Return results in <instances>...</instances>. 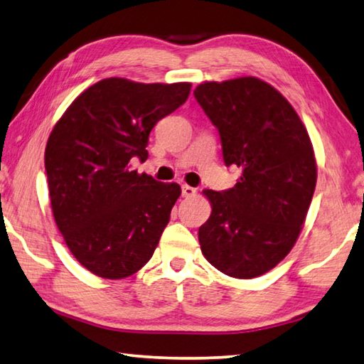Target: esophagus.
<instances>
[{
    "label": "esophagus",
    "instance_id": "1",
    "mask_svg": "<svg viewBox=\"0 0 364 364\" xmlns=\"http://www.w3.org/2000/svg\"><path fill=\"white\" fill-rule=\"evenodd\" d=\"M196 195V188L190 187V186H182V196L183 198H192V196Z\"/></svg>",
    "mask_w": 364,
    "mask_h": 364
}]
</instances>
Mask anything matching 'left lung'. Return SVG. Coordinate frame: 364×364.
I'll list each match as a JSON object with an SVG mask.
<instances>
[{
	"instance_id": "8db88e82",
	"label": "left lung",
	"mask_w": 364,
	"mask_h": 364,
	"mask_svg": "<svg viewBox=\"0 0 364 364\" xmlns=\"http://www.w3.org/2000/svg\"><path fill=\"white\" fill-rule=\"evenodd\" d=\"M195 99L218 127L237 186L205 190L213 213L198 230L208 262L233 278H256L288 256L316 186L309 132L275 87L252 76L203 82Z\"/></svg>"
}]
</instances>
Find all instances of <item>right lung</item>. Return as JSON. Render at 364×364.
<instances>
[{"instance_id":"add662e5","label":"right lung","mask_w":364,"mask_h":364,"mask_svg":"<svg viewBox=\"0 0 364 364\" xmlns=\"http://www.w3.org/2000/svg\"><path fill=\"white\" fill-rule=\"evenodd\" d=\"M190 82L107 78L57 121L44 166L55 224L94 275L121 279L142 269L168 225L181 187L131 169L145 161L150 131L188 99Z\"/></svg>"}]
</instances>
